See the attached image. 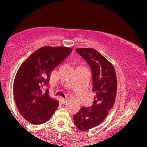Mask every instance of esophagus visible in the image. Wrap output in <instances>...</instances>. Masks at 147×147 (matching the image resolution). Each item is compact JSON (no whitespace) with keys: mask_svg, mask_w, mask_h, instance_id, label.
<instances>
[{"mask_svg":"<svg viewBox=\"0 0 147 147\" xmlns=\"http://www.w3.org/2000/svg\"><path fill=\"white\" fill-rule=\"evenodd\" d=\"M61 102L63 104H65V103L66 102V99H65V98L61 99Z\"/></svg>","mask_w":147,"mask_h":147,"instance_id":"34e87169","label":"esophagus"}]
</instances>
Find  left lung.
<instances>
[{
  "label": "left lung",
  "instance_id": "left-lung-1",
  "mask_svg": "<svg viewBox=\"0 0 147 147\" xmlns=\"http://www.w3.org/2000/svg\"><path fill=\"white\" fill-rule=\"evenodd\" d=\"M75 51L86 61L92 73V105L82 107L73 115L77 129L86 131L99 125L114 105L117 91V79L113 65L92 48H78Z\"/></svg>",
  "mask_w": 147,
  "mask_h": 147
}]
</instances>
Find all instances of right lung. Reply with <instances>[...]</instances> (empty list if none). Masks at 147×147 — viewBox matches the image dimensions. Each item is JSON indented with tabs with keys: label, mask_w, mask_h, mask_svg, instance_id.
<instances>
[{
	"label": "right lung",
	"mask_w": 147,
	"mask_h": 147,
	"mask_svg": "<svg viewBox=\"0 0 147 147\" xmlns=\"http://www.w3.org/2000/svg\"><path fill=\"white\" fill-rule=\"evenodd\" d=\"M72 49L45 46L23 62L14 79V97L18 111L28 122L40 124L48 120L59 105L44 88L50 72L59 64Z\"/></svg>",
	"instance_id": "right-lung-1"
}]
</instances>
